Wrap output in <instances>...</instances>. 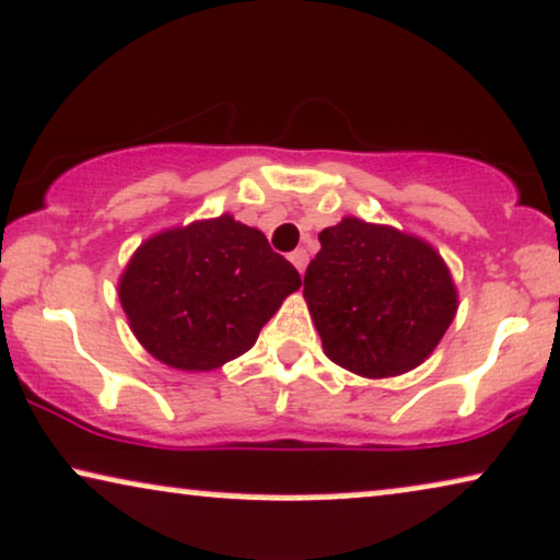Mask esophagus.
<instances>
[{"instance_id": "34e87169", "label": "esophagus", "mask_w": 560, "mask_h": 560, "mask_svg": "<svg viewBox=\"0 0 560 560\" xmlns=\"http://www.w3.org/2000/svg\"><path fill=\"white\" fill-rule=\"evenodd\" d=\"M289 260L294 262V268H298L300 273H305V268H307V250H302V247H300V250H294L292 255H289Z\"/></svg>"}]
</instances>
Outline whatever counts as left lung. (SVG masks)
I'll return each mask as SVG.
<instances>
[{"instance_id":"left-lung-1","label":"left lung","mask_w":560,"mask_h":560,"mask_svg":"<svg viewBox=\"0 0 560 560\" xmlns=\"http://www.w3.org/2000/svg\"><path fill=\"white\" fill-rule=\"evenodd\" d=\"M318 240L302 298L328 360L373 381L422 365L459 307L441 253L417 234L357 215Z\"/></svg>"}]
</instances>
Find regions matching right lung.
Returning <instances> with one entry per match:
<instances>
[{
    "label": "right lung",
    "mask_w": 560,
    "mask_h": 560,
    "mask_svg": "<svg viewBox=\"0 0 560 560\" xmlns=\"http://www.w3.org/2000/svg\"><path fill=\"white\" fill-rule=\"evenodd\" d=\"M298 289V268L260 229L221 213L148 237L117 294L148 354L182 373H208L245 354Z\"/></svg>",
    "instance_id": "1"
}]
</instances>
